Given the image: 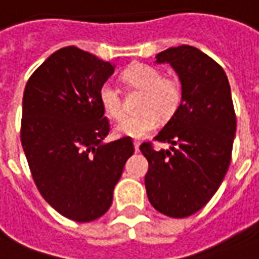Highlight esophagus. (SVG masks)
<instances>
[{"label":"esophagus","instance_id":"esophagus-1","mask_svg":"<svg viewBox=\"0 0 259 259\" xmlns=\"http://www.w3.org/2000/svg\"><path fill=\"white\" fill-rule=\"evenodd\" d=\"M140 145H141L140 141H134V148H135V152H138V151H140Z\"/></svg>","mask_w":259,"mask_h":259}]
</instances>
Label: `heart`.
<instances>
[{"label": "heart", "instance_id": "b5f03b06", "mask_svg": "<svg viewBox=\"0 0 259 259\" xmlns=\"http://www.w3.org/2000/svg\"><path fill=\"white\" fill-rule=\"evenodd\" d=\"M122 81L131 89L142 92L140 110L142 112L124 115L114 126V131L121 137L141 140L156 130L159 116L172 117L182 101V87L175 77H163L159 69L149 65H134L122 73ZM99 101L103 111L111 118H118L122 112L121 94L115 85L107 81L100 87Z\"/></svg>", "mask_w": 259, "mask_h": 259}]
</instances>
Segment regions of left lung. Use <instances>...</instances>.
Wrapping results in <instances>:
<instances>
[{"instance_id": "8db88e82", "label": "left lung", "mask_w": 259, "mask_h": 259, "mask_svg": "<svg viewBox=\"0 0 259 259\" xmlns=\"http://www.w3.org/2000/svg\"><path fill=\"white\" fill-rule=\"evenodd\" d=\"M172 66L182 84L178 111L155 140L170 144L155 151L144 142L148 159L145 187L159 213L192 215L207 204L227 174L235 137V112L226 72L197 48L182 45L156 55Z\"/></svg>"}]
</instances>
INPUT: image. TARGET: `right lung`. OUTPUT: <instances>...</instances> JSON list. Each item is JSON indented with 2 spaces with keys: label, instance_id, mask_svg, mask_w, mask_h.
Returning a JSON list of instances; mask_svg holds the SVG:
<instances>
[{
  "label": "right lung",
  "instance_id": "obj_1",
  "mask_svg": "<svg viewBox=\"0 0 259 259\" xmlns=\"http://www.w3.org/2000/svg\"><path fill=\"white\" fill-rule=\"evenodd\" d=\"M115 65L66 46L33 72L24 92L21 142L44 199L58 213L93 222L110 208L133 141L104 142L110 125L99 90Z\"/></svg>",
  "mask_w": 259,
  "mask_h": 259
}]
</instances>
